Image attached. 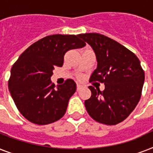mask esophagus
<instances>
[{"label": "esophagus", "mask_w": 153, "mask_h": 153, "mask_svg": "<svg viewBox=\"0 0 153 153\" xmlns=\"http://www.w3.org/2000/svg\"><path fill=\"white\" fill-rule=\"evenodd\" d=\"M81 89H82L81 85H80V84H77V91H80Z\"/></svg>", "instance_id": "1"}]
</instances>
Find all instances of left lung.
<instances>
[{
  "label": "left lung",
  "instance_id": "8db88e82",
  "mask_svg": "<svg viewBox=\"0 0 153 153\" xmlns=\"http://www.w3.org/2000/svg\"><path fill=\"white\" fill-rule=\"evenodd\" d=\"M93 48L98 66L90 82L105 84V90L90 86L91 97L85 101L89 115L105 125H117L133 111L140 100L145 72L140 60L126 47L98 33L79 34Z\"/></svg>",
  "mask_w": 153,
  "mask_h": 153
}]
</instances>
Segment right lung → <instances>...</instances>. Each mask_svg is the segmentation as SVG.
<instances>
[{"label":"right lung","instance_id":"obj_1","mask_svg":"<svg viewBox=\"0 0 153 153\" xmlns=\"http://www.w3.org/2000/svg\"><path fill=\"white\" fill-rule=\"evenodd\" d=\"M86 44L74 35H51L27 48L11 69L8 89L18 110L32 123L48 125L59 120L76 91L73 79L52 83L55 67H62L64 55Z\"/></svg>","mask_w":153,"mask_h":153}]
</instances>
